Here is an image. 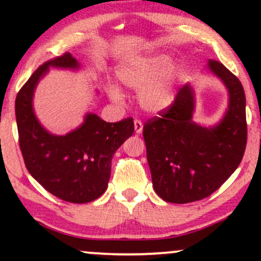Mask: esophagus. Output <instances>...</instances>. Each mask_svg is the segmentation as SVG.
<instances>
[{
  "label": "esophagus",
  "instance_id": "1",
  "mask_svg": "<svg viewBox=\"0 0 261 261\" xmlns=\"http://www.w3.org/2000/svg\"><path fill=\"white\" fill-rule=\"evenodd\" d=\"M134 126H135V133H136V134L142 133L143 124H142V121L139 120V119H135V120H134Z\"/></svg>",
  "mask_w": 261,
  "mask_h": 261
}]
</instances>
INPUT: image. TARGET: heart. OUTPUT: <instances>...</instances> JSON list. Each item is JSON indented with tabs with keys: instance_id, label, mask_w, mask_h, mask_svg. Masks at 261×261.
<instances>
[{
	"instance_id": "obj_1",
	"label": "heart",
	"mask_w": 261,
	"mask_h": 261,
	"mask_svg": "<svg viewBox=\"0 0 261 261\" xmlns=\"http://www.w3.org/2000/svg\"><path fill=\"white\" fill-rule=\"evenodd\" d=\"M116 76L121 85L140 91L139 100L145 109L158 112L174 103L180 71L172 65L169 55L157 54L125 62L119 66ZM108 94L115 101L122 99L116 87H109Z\"/></svg>"
}]
</instances>
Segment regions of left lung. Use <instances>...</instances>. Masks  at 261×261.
I'll return each instance as SVG.
<instances>
[{"label":"left lung","instance_id":"left-lung-1","mask_svg":"<svg viewBox=\"0 0 261 261\" xmlns=\"http://www.w3.org/2000/svg\"><path fill=\"white\" fill-rule=\"evenodd\" d=\"M208 70L228 91V109L212 127L193 121L195 94L182 86L174 103L143 125L152 184L164 201L188 203L216 191L238 168L247 146L245 94L241 81L221 62Z\"/></svg>","mask_w":261,"mask_h":261}]
</instances>
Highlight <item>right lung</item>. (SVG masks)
<instances>
[{
  "label": "right lung",
  "instance_id": "right-lung-1",
  "mask_svg": "<svg viewBox=\"0 0 261 261\" xmlns=\"http://www.w3.org/2000/svg\"><path fill=\"white\" fill-rule=\"evenodd\" d=\"M50 67L79 70L80 64L70 53L49 60L18 92L16 119L23 160L33 178L53 195L67 202H91L107 190L113 155L134 134L133 118L107 122L88 113L76 130L64 136L50 134L33 109L35 88Z\"/></svg>",
  "mask_w": 261,
  "mask_h": 261
}]
</instances>
